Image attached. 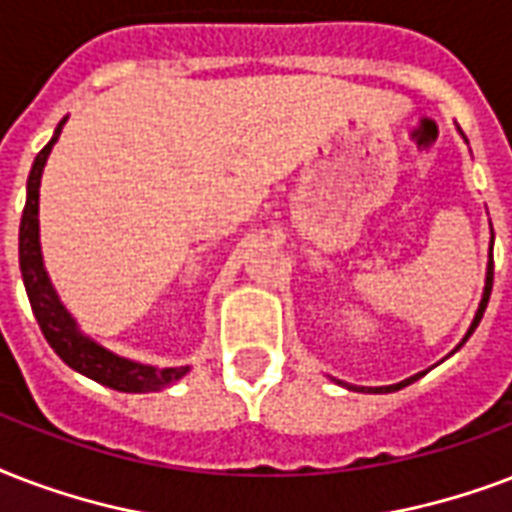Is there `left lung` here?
Wrapping results in <instances>:
<instances>
[{"mask_svg":"<svg viewBox=\"0 0 512 512\" xmlns=\"http://www.w3.org/2000/svg\"><path fill=\"white\" fill-rule=\"evenodd\" d=\"M459 133H462V130H459ZM491 245H494V232H491ZM491 283H494V259H491V248H489V264H486V283H483L481 304H478V310H475V318H473V323H470V328H467L465 339H462V342L457 344V350H459V347H462V344L467 342V339H470V334H473L475 328H478V323H481L483 312H486V304H489ZM457 350H454V352H457ZM419 376H425V371H422V374L408 376V379H403V382H398V384H387V387H358V384H347V382H342V379H334V382H336V384H342V387H347V390H355V392H374V395H379V392H395V390H400V387H406V384L417 382Z\"/></svg>","mask_w":512,"mask_h":512,"instance_id":"8db88e82","label":"left lung"}]
</instances>
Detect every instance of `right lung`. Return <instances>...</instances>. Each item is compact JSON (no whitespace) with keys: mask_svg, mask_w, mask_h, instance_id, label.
<instances>
[{"mask_svg":"<svg viewBox=\"0 0 512 512\" xmlns=\"http://www.w3.org/2000/svg\"><path fill=\"white\" fill-rule=\"evenodd\" d=\"M66 120L69 117L58 122L53 138L37 154V160L31 165L29 181H26V208H23L21 216L18 253H21V275L26 293H29L31 312H34V318H37L39 328H42V334L55 350V355L66 366L74 368L77 374L120 392H160L170 384H176L189 371V366H149V363H138V360L122 358L117 352L106 350L104 344H98L93 336H87L77 326V320L63 307L61 296L47 275L42 245H39V184H42V170L47 165V157L53 152Z\"/></svg>","mask_w":512,"mask_h":512,"instance_id":"1","label":"right lung"}]
</instances>
